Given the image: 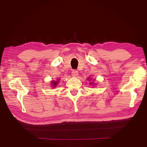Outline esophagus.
I'll return each instance as SVG.
<instances>
[{
	"label": "esophagus",
	"instance_id": "obj_1",
	"mask_svg": "<svg viewBox=\"0 0 147 147\" xmlns=\"http://www.w3.org/2000/svg\"><path fill=\"white\" fill-rule=\"evenodd\" d=\"M71 75H72V76L74 77H77L78 76V71L76 70H72V71H71Z\"/></svg>",
	"mask_w": 147,
	"mask_h": 147
}]
</instances>
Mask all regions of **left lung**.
Instances as JSON below:
<instances>
[{
  "mask_svg": "<svg viewBox=\"0 0 147 147\" xmlns=\"http://www.w3.org/2000/svg\"><path fill=\"white\" fill-rule=\"evenodd\" d=\"M91 84H92V82H91Z\"/></svg>",
  "mask_w": 147,
  "mask_h": 147,
  "instance_id": "1",
  "label": "left lung"
}]
</instances>
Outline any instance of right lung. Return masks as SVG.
<instances>
[{"instance_id":"add662e5","label":"right lung","mask_w":147,"mask_h":147,"mask_svg":"<svg viewBox=\"0 0 147 147\" xmlns=\"http://www.w3.org/2000/svg\"><path fill=\"white\" fill-rule=\"evenodd\" d=\"M58 80H57V81H52L51 83H52V85L54 87V88H55V87L57 86V84H58Z\"/></svg>"}]
</instances>
